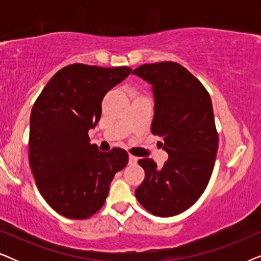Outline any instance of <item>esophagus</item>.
<instances>
[{
    "mask_svg": "<svg viewBox=\"0 0 261 261\" xmlns=\"http://www.w3.org/2000/svg\"><path fill=\"white\" fill-rule=\"evenodd\" d=\"M137 162H138V156L129 154V164H137Z\"/></svg>",
    "mask_w": 261,
    "mask_h": 261,
    "instance_id": "esophagus-1",
    "label": "esophagus"
}]
</instances>
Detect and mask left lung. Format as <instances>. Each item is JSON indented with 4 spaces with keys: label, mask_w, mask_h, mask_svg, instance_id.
I'll return each mask as SVG.
<instances>
[{
    "label": "left lung",
    "mask_w": 261,
    "mask_h": 261,
    "mask_svg": "<svg viewBox=\"0 0 261 261\" xmlns=\"http://www.w3.org/2000/svg\"><path fill=\"white\" fill-rule=\"evenodd\" d=\"M133 73L152 84L151 132L163 139V149L169 153L162 169L153 159L139 160L145 179L135 197L153 215H178L201 197L212 177L219 148L212 98L204 85L176 62L144 64Z\"/></svg>",
    "instance_id": "8db88e82"
}]
</instances>
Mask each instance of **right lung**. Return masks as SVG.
<instances>
[{
	"label": "right lung",
	"instance_id": "1",
	"mask_svg": "<svg viewBox=\"0 0 261 261\" xmlns=\"http://www.w3.org/2000/svg\"><path fill=\"white\" fill-rule=\"evenodd\" d=\"M130 67L71 64L60 69L34 102L28 155L45 201L67 219L84 220L105 204L114 176L128 164L122 148L99 152L88 132L101 116L102 99Z\"/></svg>",
	"mask_w": 261,
	"mask_h": 261
}]
</instances>
